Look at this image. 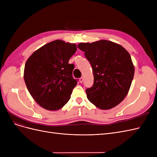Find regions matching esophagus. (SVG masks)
Instances as JSON below:
<instances>
[{"instance_id":"34e87169","label":"esophagus","mask_w":157,"mask_h":157,"mask_svg":"<svg viewBox=\"0 0 157 157\" xmlns=\"http://www.w3.org/2000/svg\"><path fill=\"white\" fill-rule=\"evenodd\" d=\"M83 81H84V78H83V77H81V78H79V82H80V83L83 82Z\"/></svg>"}]
</instances>
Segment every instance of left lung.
<instances>
[{"mask_svg":"<svg viewBox=\"0 0 157 157\" xmlns=\"http://www.w3.org/2000/svg\"><path fill=\"white\" fill-rule=\"evenodd\" d=\"M92 65L94 84L86 90L88 100L101 109L117 106L124 99L134 75L131 56L123 47L101 40L92 43H80Z\"/></svg>","mask_w":157,"mask_h":157,"instance_id":"left-lung-1","label":"left lung"}]
</instances>
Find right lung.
I'll list each match as a JSON object with an SVG mask.
<instances>
[{"mask_svg": "<svg viewBox=\"0 0 157 157\" xmlns=\"http://www.w3.org/2000/svg\"><path fill=\"white\" fill-rule=\"evenodd\" d=\"M77 51L75 44L56 40L35 51L26 61L24 80L35 101L47 110L63 107L71 98L77 79L69 59Z\"/></svg>", "mask_w": 157, "mask_h": 157, "instance_id": "1", "label": "right lung"}]
</instances>
